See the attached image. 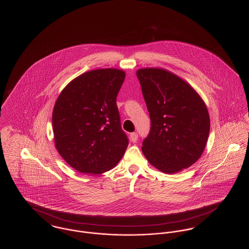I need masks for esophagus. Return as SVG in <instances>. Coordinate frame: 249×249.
I'll return each mask as SVG.
<instances>
[{"label": "esophagus", "instance_id": "esophagus-1", "mask_svg": "<svg viewBox=\"0 0 249 249\" xmlns=\"http://www.w3.org/2000/svg\"><path fill=\"white\" fill-rule=\"evenodd\" d=\"M130 141L132 142H136L138 141V134L136 132H133V133L130 134Z\"/></svg>", "mask_w": 249, "mask_h": 249}]
</instances>
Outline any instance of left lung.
Wrapping results in <instances>:
<instances>
[{"mask_svg": "<svg viewBox=\"0 0 249 249\" xmlns=\"http://www.w3.org/2000/svg\"><path fill=\"white\" fill-rule=\"evenodd\" d=\"M151 126L142 153L161 172L188 168L204 152L210 129L202 98L186 82L161 68L137 71Z\"/></svg>", "mask_w": 249, "mask_h": 249, "instance_id": "left-lung-1", "label": "left lung"}]
</instances>
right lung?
Segmentation results:
<instances>
[{
	"mask_svg": "<svg viewBox=\"0 0 249 249\" xmlns=\"http://www.w3.org/2000/svg\"><path fill=\"white\" fill-rule=\"evenodd\" d=\"M124 78V71L120 69L91 70L71 81L55 103V146L79 172L108 171L125 152L128 139L116 104Z\"/></svg>",
	"mask_w": 249,
	"mask_h": 249,
	"instance_id": "add662e5",
	"label": "right lung"
}]
</instances>
